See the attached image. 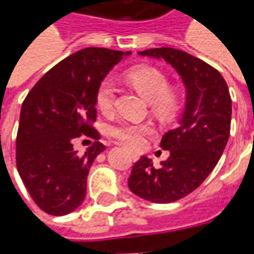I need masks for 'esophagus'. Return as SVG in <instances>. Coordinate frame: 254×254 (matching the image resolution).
<instances>
[{
  "label": "esophagus",
  "instance_id": "1",
  "mask_svg": "<svg viewBox=\"0 0 254 254\" xmlns=\"http://www.w3.org/2000/svg\"><path fill=\"white\" fill-rule=\"evenodd\" d=\"M129 155H130V158H132L134 162H136V160H138V158H140V156H138L137 154H134V152H129Z\"/></svg>",
  "mask_w": 254,
  "mask_h": 254
}]
</instances>
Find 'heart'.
<instances>
[{
	"instance_id": "1",
	"label": "heart",
	"mask_w": 254,
	"mask_h": 254,
	"mask_svg": "<svg viewBox=\"0 0 254 254\" xmlns=\"http://www.w3.org/2000/svg\"><path fill=\"white\" fill-rule=\"evenodd\" d=\"M127 78L149 103L158 116L169 118L178 107V96L169 89V80L163 72L152 66H136L127 73ZM116 103V84L105 78L96 92V105L102 113H110ZM152 129L145 124L120 122L111 127V134L129 148L137 149L144 144V136Z\"/></svg>"
}]
</instances>
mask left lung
Listing matches in <instances>:
<instances>
[{
  "label": "left lung",
  "instance_id": "8db88e82",
  "mask_svg": "<svg viewBox=\"0 0 254 254\" xmlns=\"http://www.w3.org/2000/svg\"><path fill=\"white\" fill-rule=\"evenodd\" d=\"M163 60L185 85V107L174 129L163 134L160 147L170 156L159 166L147 156L134 163L129 189L148 201L166 204L197 189L223 154L229 141L231 98L223 76L198 58L171 47L138 52Z\"/></svg>",
  "mask_w": 254,
  "mask_h": 254
}]
</instances>
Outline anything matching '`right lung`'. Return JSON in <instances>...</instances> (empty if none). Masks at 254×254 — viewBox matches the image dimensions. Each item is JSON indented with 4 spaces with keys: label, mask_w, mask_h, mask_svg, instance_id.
Masks as SVG:
<instances>
[{
    "label": "right lung",
    "mask_w": 254,
    "mask_h": 254,
    "mask_svg": "<svg viewBox=\"0 0 254 254\" xmlns=\"http://www.w3.org/2000/svg\"><path fill=\"white\" fill-rule=\"evenodd\" d=\"M130 54L83 49L52 67L23 102L16 165L32 200L45 212L63 216L84 201L88 171L106 147L95 141L80 154L73 145L83 136L99 140L91 127L96 92L111 69Z\"/></svg>",
    "instance_id": "add662e5"
}]
</instances>
